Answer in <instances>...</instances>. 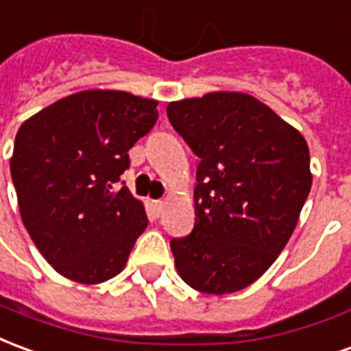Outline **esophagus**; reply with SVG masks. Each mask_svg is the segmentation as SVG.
<instances>
[{"instance_id": "obj_1", "label": "esophagus", "mask_w": 351, "mask_h": 351, "mask_svg": "<svg viewBox=\"0 0 351 351\" xmlns=\"http://www.w3.org/2000/svg\"><path fill=\"white\" fill-rule=\"evenodd\" d=\"M163 206H165V201H154V208H156V213H161L163 210Z\"/></svg>"}]
</instances>
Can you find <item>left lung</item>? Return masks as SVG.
Returning a JSON list of instances; mask_svg holds the SVG:
<instances>
[{"label":"left lung","mask_w":351,"mask_h":351,"mask_svg":"<svg viewBox=\"0 0 351 351\" xmlns=\"http://www.w3.org/2000/svg\"><path fill=\"white\" fill-rule=\"evenodd\" d=\"M171 125L197 156L195 226L171 241L182 280L233 293L271 267L308 197V145L248 93L213 92L169 103Z\"/></svg>","instance_id":"left-lung-1"}]
</instances>
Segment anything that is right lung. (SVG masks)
<instances>
[{"instance_id":"1","label":"right lung","mask_w":351,"mask_h":351,"mask_svg":"<svg viewBox=\"0 0 351 351\" xmlns=\"http://www.w3.org/2000/svg\"><path fill=\"white\" fill-rule=\"evenodd\" d=\"M156 107L128 92L86 90L20 125L11 158L20 216L65 278L116 276L148 226L143 203L116 184L130 169V148L158 120Z\"/></svg>"}]
</instances>
